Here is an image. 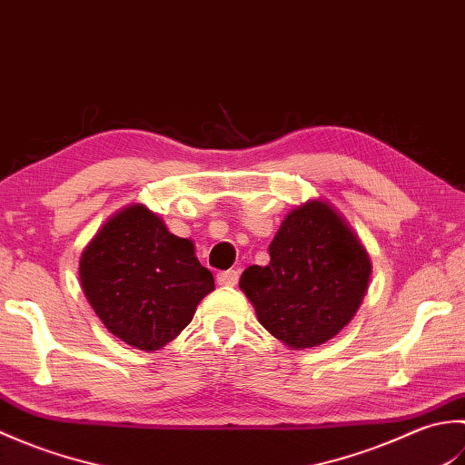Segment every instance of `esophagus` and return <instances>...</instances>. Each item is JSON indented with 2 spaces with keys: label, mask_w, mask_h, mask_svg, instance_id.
<instances>
[{
  "label": "esophagus",
  "mask_w": 465,
  "mask_h": 465,
  "mask_svg": "<svg viewBox=\"0 0 465 465\" xmlns=\"http://www.w3.org/2000/svg\"><path fill=\"white\" fill-rule=\"evenodd\" d=\"M240 272L238 270H227L217 273V283L220 285H238Z\"/></svg>",
  "instance_id": "1"
}]
</instances>
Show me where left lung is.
<instances>
[{
    "label": "left lung",
    "mask_w": 465,
    "mask_h": 465,
    "mask_svg": "<svg viewBox=\"0 0 465 465\" xmlns=\"http://www.w3.org/2000/svg\"><path fill=\"white\" fill-rule=\"evenodd\" d=\"M370 273L368 253L348 223L315 200L288 213L270 243V263L245 270L240 288L265 330L303 350L348 325Z\"/></svg>",
    "instance_id": "1"
}]
</instances>
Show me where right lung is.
<instances>
[{
    "label": "right lung",
    "instance_id": "obj_1",
    "mask_svg": "<svg viewBox=\"0 0 465 465\" xmlns=\"http://www.w3.org/2000/svg\"><path fill=\"white\" fill-rule=\"evenodd\" d=\"M87 302L115 338L153 351L192 322L213 290V275L197 262L193 243L135 203L107 222L80 260Z\"/></svg>",
    "mask_w": 465,
    "mask_h": 465
}]
</instances>
